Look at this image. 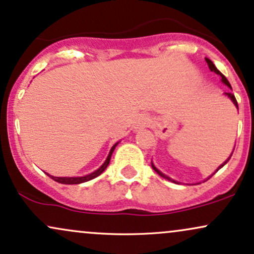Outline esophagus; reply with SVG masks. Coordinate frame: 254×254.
I'll list each match as a JSON object with an SVG mask.
<instances>
[{
  "instance_id": "esophagus-1",
  "label": "esophagus",
  "mask_w": 254,
  "mask_h": 254,
  "mask_svg": "<svg viewBox=\"0 0 254 254\" xmlns=\"http://www.w3.org/2000/svg\"><path fill=\"white\" fill-rule=\"evenodd\" d=\"M151 124V120L148 118H146V116H141V118H139L138 122H136V128H142V127H147L148 125Z\"/></svg>"
}]
</instances>
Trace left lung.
Here are the masks:
<instances>
[{"mask_svg":"<svg viewBox=\"0 0 254 254\" xmlns=\"http://www.w3.org/2000/svg\"><path fill=\"white\" fill-rule=\"evenodd\" d=\"M205 62H207V64H208V66H209V68H210V71H214V72H215V73H217V74H220V77H221V80H222V83H223V84H226V85H227V86H228V88H229V89H232V86H231V84H229V82H228V80H227V78H226V77H225V76H223V74H222L221 72H220V71H219V70H217V68H216V66H215V65H214V63H213V62H211V61H210V59H208V58H205ZM225 95H226V96H227V97L229 98V100H231V101H232V102H233V104H234V106H235V107H237V109H238V110H239V107H238V102H237V100H235V96H234V95H233V94H232V92H225ZM233 152H234V150H233ZM233 152H232V153H231V156H229V157L227 158V159H226V160H225V162H223V163L221 164V165H220V166H219V168H217V169H216V171H215V172H214V174H213V175H210V176H209V177H208V178H207V180H205V181H208V180H209V178H210V177H213V176H214V175H215V174H216V172H217V171H219V170L222 168V166H225V165H226V164H227V163H228V160H229V159H231V157H232V154H233ZM151 165H152V169H153V170H154V171H156V172H157V174L160 176V177L165 178V180H168V181H170V182H174V183H177V184H178V183H180V182H177V181H175V180H171V178H170V177H169V176L164 175L162 171H159V170H158V169L156 168V166H154V164H153V163H151ZM205 181H203V182H205ZM196 184H201V183H196ZM196 184H193V186H196Z\"/></svg>","mask_w":254,"mask_h":254,"instance_id":"obj_1","label":"left lung"}]
</instances>
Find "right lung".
<instances>
[{
  "label": "right lung",
  "instance_id": "add662e5",
  "mask_svg": "<svg viewBox=\"0 0 254 254\" xmlns=\"http://www.w3.org/2000/svg\"><path fill=\"white\" fill-rule=\"evenodd\" d=\"M119 142H120V141H119ZM119 142H116V144L113 145V147L110 148L109 154H108V157H107L106 162H104V163L102 164V165H101L100 168H98V169L96 170V171L91 172V174L85 175V176H82V177H55V176H51V175H49V174H47V176L52 178L53 181L58 182V183H62V184H80V183H84V182H88V181L94 180V178H96L97 176H100L101 174H102L104 170L107 169V166L109 165L110 158H112L113 152H114L115 147H116V146H118Z\"/></svg>",
  "mask_w": 254,
  "mask_h": 254
}]
</instances>
